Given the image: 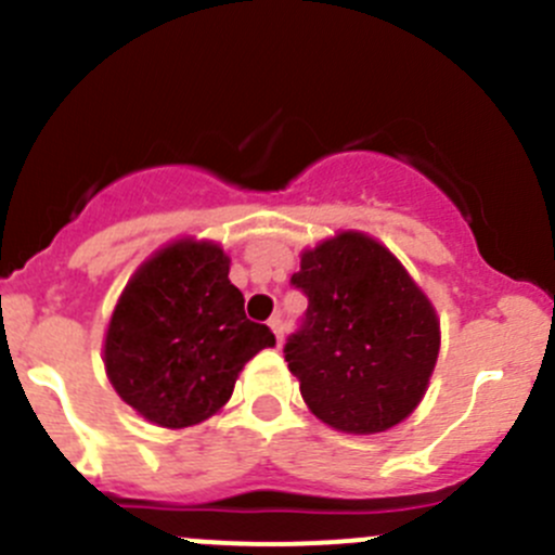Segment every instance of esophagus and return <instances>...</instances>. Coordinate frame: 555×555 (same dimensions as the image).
Masks as SVG:
<instances>
[{"instance_id":"1","label":"esophagus","mask_w":555,"mask_h":555,"mask_svg":"<svg viewBox=\"0 0 555 555\" xmlns=\"http://www.w3.org/2000/svg\"><path fill=\"white\" fill-rule=\"evenodd\" d=\"M268 324H271L273 335H276V344H282V340H284V319H282V313H276V317L268 319Z\"/></svg>"}]
</instances>
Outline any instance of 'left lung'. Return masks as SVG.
<instances>
[{"mask_svg": "<svg viewBox=\"0 0 555 555\" xmlns=\"http://www.w3.org/2000/svg\"><path fill=\"white\" fill-rule=\"evenodd\" d=\"M289 284L309 309L284 360L313 416L351 435L411 416L438 362L440 322L400 260L376 238L346 231L306 249Z\"/></svg>", "mask_w": 555, "mask_h": 555, "instance_id": "8db88e82", "label": "left lung"}]
</instances>
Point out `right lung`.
Here are the masks:
<instances>
[{"mask_svg":"<svg viewBox=\"0 0 555 555\" xmlns=\"http://www.w3.org/2000/svg\"><path fill=\"white\" fill-rule=\"evenodd\" d=\"M231 260L211 242L169 244L122 289L104 340L106 376L147 422L182 429L220 411L238 373L276 344L249 322Z\"/></svg>","mask_w":555,"mask_h":555,"instance_id":"right-lung-1","label":"right lung"}]
</instances>
